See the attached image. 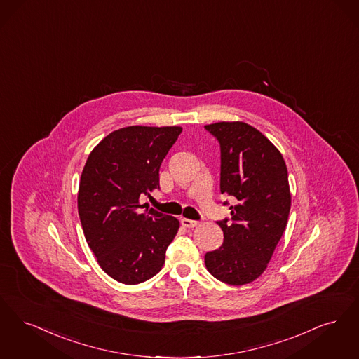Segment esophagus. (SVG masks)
<instances>
[{
  "instance_id": "obj_1",
  "label": "esophagus",
  "mask_w": 359,
  "mask_h": 359,
  "mask_svg": "<svg viewBox=\"0 0 359 359\" xmlns=\"http://www.w3.org/2000/svg\"><path fill=\"white\" fill-rule=\"evenodd\" d=\"M181 224L185 226V228H194L198 225V221H194V219H181Z\"/></svg>"
}]
</instances>
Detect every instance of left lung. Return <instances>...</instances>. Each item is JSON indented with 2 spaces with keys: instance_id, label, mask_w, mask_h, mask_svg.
I'll use <instances>...</instances> for the list:
<instances>
[{
  "instance_id": "obj_1",
  "label": "left lung",
  "mask_w": 359,
  "mask_h": 359,
  "mask_svg": "<svg viewBox=\"0 0 359 359\" xmlns=\"http://www.w3.org/2000/svg\"><path fill=\"white\" fill-rule=\"evenodd\" d=\"M205 128L219 143V190L234 203L231 221H217L224 243L205 255V265L219 281L248 284L264 272L287 226V166L280 151L252 126L219 122Z\"/></svg>"
}]
</instances>
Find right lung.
<instances>
[{"instance_id":"1","label":"right lung","mask_w":359,"mask_h":359,"mask_svg":"<svg viewBox=\"0 0 359 359\" xmlns=\"http://www.w3.org/2000/svg\"><path fill=\"white\" fill-rule=\"evenodd\" d=\"M182 127L112 131L86 162L78 193L83 232L102 269L123 284L156 275L180 221L142 205L159 189V168Z\"/></svg>"}]
</instances>
